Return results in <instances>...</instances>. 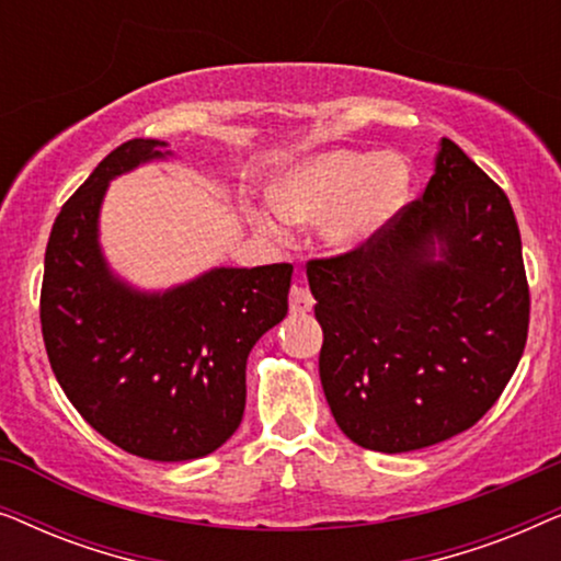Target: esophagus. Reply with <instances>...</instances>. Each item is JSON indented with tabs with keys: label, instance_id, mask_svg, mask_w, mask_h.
<instances>
[{
	"label": "esophagus",
	"instance_id": "obj_1",
	"mask_svg": "<svg viewBox=\"0 0 561 561\" xmlns=\"http://www.w3.org/2000/svg\"><path fill=\"white\" fill-rule=\"evenodd\" d=\"M288 306H290V313H309L313 309V296L309 294V288L304 286L290 288Z\"/></svg>",
	"mask_w": 561,
	"mask_h": 561
}]
</instances>
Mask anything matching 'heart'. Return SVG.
Returning a JSON list of instances; mask_svg holds the SVG:
<instances>
[{
    "instance_id": "heart-1",
    "label": "heart",
    "mask_w": 561,
    "mask_h": 561,
    "mask_svg": "<svg viewBox=\"0 0 561 561\" xmlns=\"http://www.w3.org/2000/svg\"><path fill=\"white\" fill-rule=\"evenodd\" d=\"M411 171L398 152L336 148L288 168L271 188L273 209L294 225L319 221V240L352 252L373 240L409 198ZM257 227L280 234L271 211H252Z\"/></svg>"
}]
</instances>
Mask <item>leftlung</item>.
I'll list each match as a JSON object with an SVG mask.
<instances>
[{
    "mask_svg": "<svg viewBox=\"0 0 561 561\" xmlns=\"http://www.w3.org/2000/svg\"><path fill=\"white\" fill-rule=\"evenodd\" d=\"M321 388L359 447L401 455L485 416L524 355L528 283L508 196L439 140L424 196L347 255L311 260Z\"/></svg>",
    "mask_w": 561,
    "mask_h": 561,
    "instance_id": "left-lung-1",
    "label": "left lung"
}]
</instances>
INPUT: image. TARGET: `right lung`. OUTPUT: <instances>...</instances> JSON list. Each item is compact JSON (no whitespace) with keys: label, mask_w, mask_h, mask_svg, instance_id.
<instances>
[{"label":"right lung","mask_w":561,"mask_h":561,"mask_svg":"<svg viewBox=\"0 0 561 561\" xmlns=\"http://www.w3.org/2000/svg\"><path fill=\"white\" fill-rule=\"evenodd\" d=\"M163 140H127L68 198L45 250L41 324L53 373L104 439L156 462L219 449L244 413L250 350L288 313L294 265L211 267L165 290L119 278L99 244L110 183L165 160Z\"/></svg>","instance_id":"obj_1"}]
</instances>
